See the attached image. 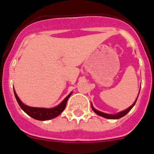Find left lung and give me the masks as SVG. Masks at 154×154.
<instances>
[{"label": "left lung", "mask_w": 154, "mask_h": 154, "mask_svg": "<svg viewBox=\"0 0 154 154\" xmlns=\"http://www.w3.org/2000/svg\"><path fill=\"white\" fill-rule=\"evenodd\" d=\"M137 98L136 99V100L134 101V103H133V104L131 105V106H130V107H128V108H127V109H126V110H123V111L119 112V113H116V114H109V113H103V112L99 111V110H96V109H95V108H94V106H93L92 103H91V108H92V110H94V111L95 112V113H96L97 114L99 115V116H101V117H104V118L112 119V120H114V119L121 118V117H124V116H125V115L127 114V113H128V112L130 111V110H131V109H132L133 106H134V105H135L136 102H137Z\"/></svg>", "instance_id": "8db88e82"}]
</instances>
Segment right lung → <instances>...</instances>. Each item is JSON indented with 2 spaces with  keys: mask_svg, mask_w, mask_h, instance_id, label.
Segmentation results:
<instances>
[{
  "mask_svg": "<svg viewBox=\"0 0 154 154\" xmlns=\"http://www.w3.org/2000/svg\"><path fill=\"white\" fill-rule=\"evenodd\" d=\"M14 93L15 97H16L17 101L18 103L19 106H20L22 110L25 112L27 115L32 118L35 119L37 120H48L51 119L55 118L56 117L59 116L63 110L65 109V106L67 104V100L70 97V95L72 94V92L70 93L68 96H67L64 98L61 103L57 106H54L53 108H42V107H33V106H29L27 105H25L22 101L20 100L18 96L17 95L16 91L14 89Z\"/></svg>",
  "mask_w": 154,
  "mask_h": 154,
  "instance_id": "obj_1",
  "label": "right lung"
}]
</instances>
